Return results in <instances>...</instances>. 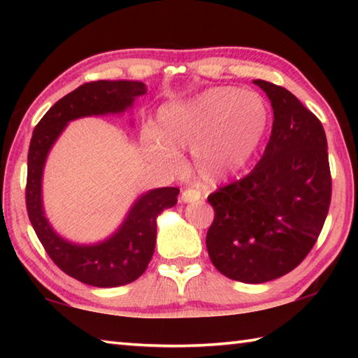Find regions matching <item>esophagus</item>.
<instances>
[{"label": "esophagus", "instance_id": "obj_1", "mask_svg": "<svg viewBox=\"0 0 358 358\" xmlns=\"http://www.w3.org/2000/svg\"><path fill=\"white\" fill-rule=\"evenodd\" d=\"M201 199V192L197 189H192V187H187L183 192H181V201L185 203H189V202H196Z\"/></svg>", "mask_w": 358, "mask_h": 358}]
</instances>
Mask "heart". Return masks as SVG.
<instances>
[{
	"label": "heart",
	"mask_w": 358,
	"mask_h": 358,
	"mask_svg": "<svg viewBox=\"0 0 358 358\" xmlns=\"http://www.w3.org/2000/svg\"><path fill=\"white\" fill-rule=\"evenodd\" d=\"M268 126L270 110L262 96L220 87L162 107L157 131L145 129V142L150 151L169 161L177 159V150H192L199 180L215 186L252 159Z\"/></svg>",
	"instance_id": "obj_1"
}]
</instances>
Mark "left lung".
Here are the masks:
<instances>
[{"label":"left lung","mask_w":358,"mask_h":358,"mask_svg":"<svg viewBox=\"0 0 358 358\" xmlns=\"http://www.w3.org/2000/svg\"><path fill=\"white\" fill-rule=\"evenodd\" d=\"M273 107L257 166L208 196L211 264L230 280L260 284L292 271L316 245L331 201L324 126L280 85L254 80Z\"/></svg>","instance_id":"8db88e82"}]
</instances>
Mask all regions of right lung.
Returning a JSON list of instances; mask_svg holds the SVG:
<instances>
[{"label": "right lung", "mask_w": 358, "mask_h": 358, "mask_svg": "<svg viewBox=\"0 0 358 358\" xmlns=\"http://www.w3.org/2000/svg\"><path fill=\"white\" fill-rule=\"evenodd\" d=\"M147 93L142 82L98 80L83 83L53 104L33 131L28 150L27 210L39 241L59 270L96 287H118L136 281L147 270L156 245V217L177 203L178 187H157L132 205L110 238L80 246L55 234L42 208L41 183L48 151L69 121L90 115L121 113Z\"/></svg>", "instance_id": "add662e5"}]
</instances>
